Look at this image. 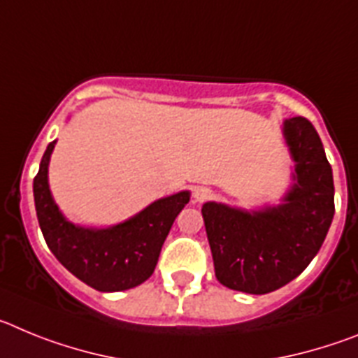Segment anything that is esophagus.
Returning <instances> with one entry per match:
<instances>
[{"label": "esophagus", "instance_id": "34e87169", "mask_svg": "<svg viewBox=\"0 0 358 358\" xmlns=\"http://www.w3.org/2000/svg\"><path fill=\"white\" fill-rule=\"evenodd\" d=\"M210 197H211L210 188H204V186H199V188H195V192H194L195 202H204V201H208Z\"/></svg>", "mask_w": 358, "mask_h": 358}]
</instances>
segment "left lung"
Wrapping results in <instances>:
<instances>
[{"mask_svg": "<svg viewBox=\"0 0 358 358\" xmlns=\"http://www.w3.org/2000/svg\"><path fill=\"white\" fill-rule=\"evenodd\" d=\"M283 138L294 172L278 206L251 211L222 202L202 206L215 276L227 289L248 294L281 289L308 267L330 229L334 176L317 131L296 116L283 122Z\"/></svg>", "mask_w": 358, "mask_h": 358, "instance_id": "1", "label": "left lung"}]
</instances>
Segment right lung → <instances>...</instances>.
<instances>
[{
  "label": "right lung",
  "instance_id": "obj_1",
  "mask_svg": "<svg viewBox=\"0 0 358 358\" xmlns=\"http://www.w3.org/2000/svg\"><path fill=\"white\" fill-rule=\"evenodd\" d=\"M55 143L57 140L46 147L34 179L37 220L50 251L73 276L100 292L141 285L154 273L170 227L188 204L189 192L157 199L115 226H78L62 215L50 192L48 166Z\"/></svg>",
  "mask_w": 358,
  "mask_h": 358
}]
</instances>
